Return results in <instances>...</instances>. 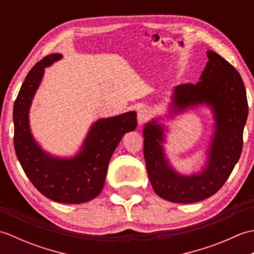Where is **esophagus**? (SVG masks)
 Here are the masks:
<instances>
[{
    "instance_id": "esophagus-1",
    "label": "esophagus",
    "mask_w": 254,
    "mask_h": 254,
    "mask_svg": "<svg viewBox=\"0 0 254 254\" xmlns=\"http://www.w3.org/2000/svg\"><path fill=\"white\" fill-rule=\"evenodd\" d=\"M149 117H150V113L147 109H145V108H143V109H141V110H138L137 111V122L139 126H142V124L146 122L149 119Z\"/></svg>"
}]
</instances>
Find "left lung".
I'll return each instance as SVG.
<instances>
[{
    "label": "left lung",
    "instance_id": "1",
    "mask_svg": "<svg viewBox=\"0 0 254 254\" xmlns=\"http://www.w3.org/2000/svg\"><path fill=\"white\" fill-rule=\"evenodd\" d=\"M208 62L196 84L178 85L170 111L179 113L198 105L210 107L215 130L201 172L182 176L165 155L164 127L152 120L145 124L144 157L155 193L172 203H194L212 196L228 179L238 163L248 118L245 84L238 71L217 53L207 52Z\"/></svg>",
    "mask_w": 254,
    "mask_h": 254
}]
</instances>
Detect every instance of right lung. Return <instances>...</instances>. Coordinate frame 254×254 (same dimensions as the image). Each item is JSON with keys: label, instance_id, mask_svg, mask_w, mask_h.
Returning a JSON list of instances; mask_svg holds the SVG:
<instances>
[{"label": "right lung", "instance_id": "obj_1", "mask_svg": "<svg viewBox=\"0 0 254 254\" xmlns=\"http://www.w3.org/2000/svg\"><path fill=\"white\" fill-rule=\"evenodd\" d=\"M60 59V53L45 57L21 85L13 109L14 147L21 168L38 191L59 203L80 204L101 192L113 152L124 134L137 127L136 112L97 120L74 157H55L42 150L30 131L29 109L45 67Z\"/></svg>", "mask_w": 254, "mask_h": 254}]
</instances>
